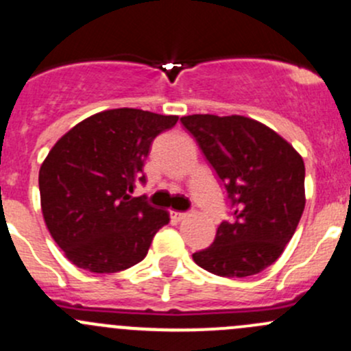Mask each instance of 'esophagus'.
I'll list each match as a JSON object with an SVG mask.
<instances>
[{"mask_svg": "<svg viewBox=\"0 0 351 351\" xmlns=\"http://www.w3.org/2000/svg\"><path fill=\"white\" fill-rule=\"evenodd\" d=\"M185 217H189L186 212H176V210L171 212V219H175V221H183Z\"/></svg>", "mask_w": 351, "mask_h": 351, "instance_id": "34e87169", "label": "esophagus"}]
</instances>
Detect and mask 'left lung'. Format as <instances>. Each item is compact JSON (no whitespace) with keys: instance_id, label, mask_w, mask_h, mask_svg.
Returning <instances> with one entry per match:
<instances>
[{"instance_id":"left-lung-1","label":"left lung","mask_w":351,"mask_h":351,"mask_svg":"<svg viewBox=\"0 0 351 351\" xmlns=\"http://www.w3.org/2000/svg\"><path fill=\"white\" fill-rule=\"evenodd\" d=\"M180 122L224 186L232 219L193 253L204 270L229 278L256 275L277 261L306 205L300 154L263 123L241 115H189Z\"/></svg>"}]
</instances>
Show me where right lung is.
<instances>
[{
  "instance_id": "add662e5",
  "label": "right lung",
  "mask_w": 351,
  "mask_h": 351,
  "mask_svg": "<svg viewBox=\"0 0 351 351\" xmlns=\"http://www.w3.org/2000/svg\"><path fill=\"white\" fill-rule=\"evenodd\" d=\"M176 115L115 108L91 115L56 143L38 173L44 221L77 268L115 274L146 258L166 210L130 197L146 183L151 144Z\"/></svg>"
}]
</instances>
